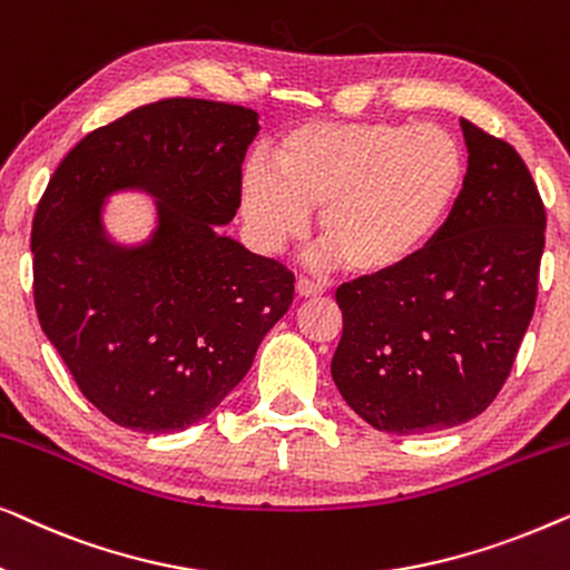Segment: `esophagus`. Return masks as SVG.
Wrapping results in <instances>:
<instances>
[{
    "label": "esophagus",
    "instance_id": "34e87169",
    "mask_svg": "<svg viewBox=\"0 0 570 570\" xmlns=\"http://www.w3.org/2000/svg\"><path fill=\"white\" fill-rule=\"evenodd\" d=\"M326 287L322 283H314V279L308 277H301L298 283H295V293L301 295V298H316V295H324Z\"/></svg>",
    "mask_w": 570,
    "mask_h": 570
}]
</instances>
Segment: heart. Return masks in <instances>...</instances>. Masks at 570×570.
<instances>
[{"instance_id": "obj_1", "label": "heart", "mask_w": 570, "mask_h": 570, "mask_svg": "<svg viewBox=\"0 0 570 570\" xmlns=\"http://www.w3.org/2000/svg\"><path fill=\"white\" fill-rule=\"evenodd\" d=\"M275 174L248 168L240 205L277 252L316 213L318 244L357 279H386L431 252L466 189V155L433 124L311 121L272 147Z\"/></svg>"}]
</instances>
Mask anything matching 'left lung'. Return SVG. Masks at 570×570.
<instances>
[{
  "label": "left lung",
  "instance_id": "obj_1",
  "mask_svg": "<svg viewBox=\"0 0 570 570\" xmlns=\"http://www.w3.org/2000/svg\"><path fill=\"white\" fill-rule=\"evenodd\" d=\"M466 189L423 259L337 287L332 379L376 431L462 425L495 400L534 314L544 205L509 142L462 119Z\"/></svg>",
  "mask_w": 570,
  "mask_h": 570
}]
</instances>
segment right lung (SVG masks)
<instances>
[{
	"instance_id": "obj_1",
	"label": "right lung",
	"mask_w": 570,
	"mask_h": 570,
	"mask_svg": "<svg viewBox=\"0 0 570 570\" xmlns=\"http://www.w3.org/2000/svg\"><path fill=\"white\" fill-rule=\"evenodd\" d=\"M256 131L259 114L244 106H139L80 139L38 202V322L116 425L176 433L199 423L291 308L293 272L217 233L240 205V163ZM124 188L159 199L145 245L105 236L102 202Z\"/></svg>"
}]
</instances>
